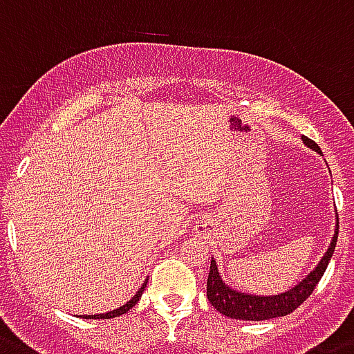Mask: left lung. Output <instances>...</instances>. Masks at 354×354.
<instances>
[{"label": "left lung", "mask_w": 354, "mask_h": 354, "mask_svg": "<svg viewBox=\"0 0 354 354\" xmlns=\"http://www.w3.org/2000/svg\"><path fill=\"white\" fill-rule=\"evenodd\" d=\"M302 142H304L310 149L322 154L319 144H315L311 138L302 136ZM337 239L338 214L333 239H331V245H329L328 252H326L322 259H320V263L317 264L313 272L308 273L297 286H293L292 290H288V292L284 293H279V295L264 297L236 292V290H232L228 284H225V281H223L221 275H219L218 272V264H216V261H214L212 257V261H210L209 279H207V297H209L210 304H212L219 313L225 315V317H230V319L237 320H270L275 319V317H284V315L292 313V311H295L297 308L313 293L315 286L319 284L320 277H322L326 268H328V263L331 261V257H333Z\"/></svg>", "instance_id": "obj_1"}]
</instances>
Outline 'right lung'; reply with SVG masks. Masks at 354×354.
I'll list each match as a JSON object with an SVG mask.
<instances>
[{"mask_svg":"<svg viewBox=\"0 0 354 354\" xmlns=\"http://www.w3.org/2000/svg\"><path fill=\"white\" fill-rule=\"evenodd\" d=\"M145 286H147V279H145V283L142 284L140 290H138V292H136V295L133 297L131 301H127L126 304H122L120 308H117V310L108 311V313H99V315H81V317H82V319H115V317H120V315L127 313V311L131 310L133 306H135L136 302H138V299H140L142 293H144Z\"/></svg>","mask_w":354,"mask_h":354,"instance_id":"1","label":"right lung"}]
</instances>
